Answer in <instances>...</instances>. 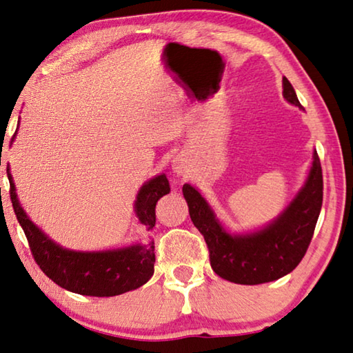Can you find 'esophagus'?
Masks as SVG:
<instances>
[{
	"instance_id": "esophagus-1",
	"label": "esophagus",
	"mask_w": 353,
	"mask_h": 353,
	"mask_svg": "<svg viewBox=\"0 0 353 353\" xmlns=\"http://www.w3.org/2000/svg\"><path fill=\"white\" fill-rule=\"evenodd\" d=\"M172 170L178 176L186 175V173L189 172L188 163H186V161H184V158H181V156H176V158L173 159V163H172Z\"/></svg>"
}]
</instances>
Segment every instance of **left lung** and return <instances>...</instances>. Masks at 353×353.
Returning <instances> with one entry per match:
<instances>
[{"label": "left lung", "mask_w": 353, "mask_h": 353, "mask_svg": "<svg viewBox=\"0 0 353 353\" xmlns=\"http://www.w3.org/2000/svg\"><path fill=\"white\" fill-rule=\"evenodd\" d=\"M283 97L302 108L286 78H283ZM322 189L321 161L314 152L307 180L291 203L272 222L245 233H230L199 189L184 184L183 195L190 221L210 248L212 270L221 279L238 285H261L292 272L302 261L319 219Z\"/></svg>", "instance_id": "8db88e82"}]
</instances>
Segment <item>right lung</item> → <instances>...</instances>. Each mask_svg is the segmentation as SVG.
Here are the masks:
<instances>
[{
  "label": "right lung",
  "mask_w": 353,
  "mask_h": 353,
  "mask_svg": "<svg viewBox=\"0 0 353 353\" xmlns=\"http://www.w3.org/2000/svg\"><path fill=\"white\" fill-rule=\"evenodd\" d=\"M17 136V131L12 141ZM10 141V143H12ZM10 200L32 256L46 276L67 291L81 296L112 297L137 290L152 279L154 272V242L109 248L98 252L70 250L45 234L23 210L15 192V183L8 167ZM170 192L169 180L164 173L142 184L134 201V214L139 223L152 231L156 223L154 208L158 200Z\"/></svg>",
  "instance_id": "add662e5"
}]
</instances>
